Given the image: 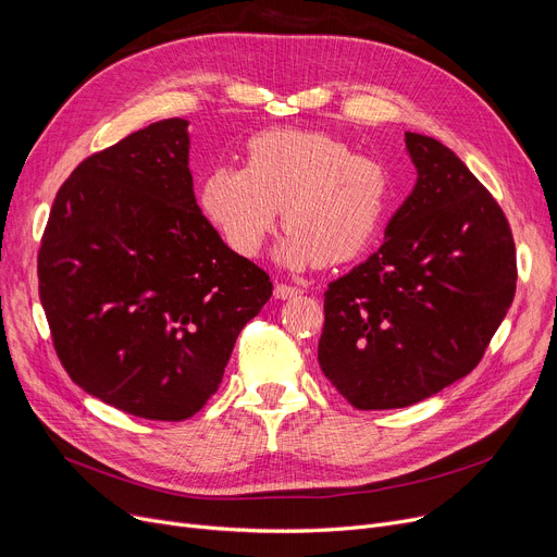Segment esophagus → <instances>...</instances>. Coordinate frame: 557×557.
I'll return each instance as SVG.
<instances>
[{"label":"esophagus","mask_w":557,"mask_h":557,"mask_svg":"<svg viewBox=\"0 0 557 557\" xmlns=\"http://www.w3.org/2000/svg\"><path fill=\"white\" fill-rule=\"evenodd\" d=\"M275 298L277 300H288V298H294V296H298L300 294V288L298 286H290V284H275Z\"/></svg>","instance_id":"1"}]
</instances>
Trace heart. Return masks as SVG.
I'll return each mask as SVG.
<instances>
[{
  "label": "heart",
  "instance_id": "1",
  "mask_svg": "<svg viewBox=\"0 0 557 557\" xmlns=\"http://www.w3.org/2000/svg\"><path fill=\"white\" fill-rule=\"evenodd\" d=\"M393 187L388 169L341 139L271 128L246 141V164H216L198 183V205L221 239L255 257L280 208L288 225L277 248L286 267H325L359 257L382 227Z\"/></svg>",
  "mask_w": 557,
  "mask_h": 557
}]
</instances>
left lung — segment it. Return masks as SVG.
Returning a JSON list of instances; mask_svg holds the SVG:
<instances>
[{
    "mask_svg": "<svg viewBox=\"0 0 557 557\" xmlns=\"http://www.w3.org/2000/svg\"><path fill=\"white\" fill-rule=\"evenodd\" d=\"M418 181L374 255L325 290L320 370L361 411L404 408L470 374L517 286L499 202L433 137L406 133Z\"/></svg>",
    "mask_w": 557,
    "mask_h": 557,
    "instance_id": "left-lung-1",
    "label": "left lung"
}]
</instances>
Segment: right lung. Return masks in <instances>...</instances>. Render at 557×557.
I'll list each match as a JSON object with an SVG mask.
<instances>
[{"instance_id": "1", "label": "right lung", "mask_w": 557, "mask_h": 557, "mask_svg": "<svg viewBox=\"0 0 557 557\" xmlns=\"http://www.w3.org/2000/svg\"><path fill=\"white\" fill-rule=\"evenodd\" d=\"M187 126L156 122L83 160L38 252L40 302L72 382L164 422L216 393L239 332L273 294L196 205Z\"/></svg>"}]
</instances>
